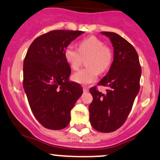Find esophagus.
Here are the masks:
<instances>
[{
	"label": "esophagus",
	"mask_w": 160,
	"mask_h": 160,
	"mask_svg": "<svg viewBox=\"0 0 160 160\" xmlns=\"http://www.w3.org/2000/svg\"><path fill=\"white\" fill-rule=\"evenodd\" d=\"M83 91H84V92H88V88L84 85V86H83Z\"/></svg>",
	"instance_id": "34e87169"
}]
</instances>
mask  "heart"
Masks as SVG:
<instances>
[{
    "instance_id": "heart-1",
    "label": "heart",
    "mask_w": 160,
    "mask_h": 160,
    "mask_svg": "<svg viewBox=\"0 0 160 160\" xmlns=\"http://www.w3.org/2000/svg\"><path fill=\"white\" fill-rule=\"evenodd\" d=\"M65 59L74 70L78 69L82 58L87 57V68L72 75V79L80 84H90L96 81L98 73L106 72L114 60V51L110 46L94 36L83 39L78 42V49L68 46L64 51Z\"/></svg>"
}]
</instances>
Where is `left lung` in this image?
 <instances>
[{
    "instance_id": "1",
    "label": "left lung",
    "mask_w": 160,
    "mask_h": 160,
    "mask_svg": "<svg viewBox=\"0 0 160 160\" xmlns=\"http://www.w3.org/2000/svg\"><path fill=\"white\" fill-rule=\"evenodd\" d=\"M114 46V60L109 72L98 85L108 87L103 94L97 86L90 88L93 101L89 105L90 122L99 132L118 130L128 118L140 90L141 67L133 46L118 33L101 32Z\"/></svg>"
}]
</instances>
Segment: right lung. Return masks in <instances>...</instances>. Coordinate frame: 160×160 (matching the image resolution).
Wrapping results in <instances>:
<instances>
[{
	"instance_id": "add662e5",
	"label": "right lung",
	"mask_w": 160,
	"mask_h": 160,
	"mask_svg": "<svg viewBox=\"0 0 160 160\" xmlns=\"http://www.w3.org/2000/svg\"><path fill=\"white\" fill-rule=\"evenodd\" d=\"M83 32L52 30L34 39L26 54L23 88L32 114L47 129L68 126L70 111L83 92L79 84L68 81L71 68L64 56L68 44Z\"/></svg>"
}]
</instances>
